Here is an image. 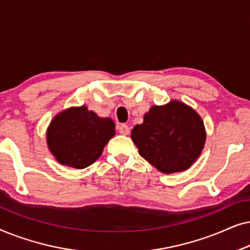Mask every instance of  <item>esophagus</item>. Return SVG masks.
Instances as JSON below:
<instances>
[{
  "label": "esophagus",
  "instance_id": "1",
  "mask_svg": "<svg viewBox=\"0 0 250 250\" xmlns=\"http://www.w3.org/2000/svg\"><path fill=\"white\" fill-rule=\"evenodd\" d=\"M118 132L123 135H128L129 134V127L126 124H121L118 126Z\"/></svg>",
  "mask_w": 250,
  "mask_h": 250
}]
</instances>
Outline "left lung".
<instances>
[{
	"instance_id": "obj_1",
	"label": "left lung",
	"mask_w": 250,
	"mask_h": 250,
	"mask_svg": "<svg viewBox=\"0 0 250 250\" xmlns=\"http://www.w3.org/2000/svg\"><path fill=\"white\" fill-rule=\"evenodd\" d=\"M139 153L164 174L189 169L201 155L206 129L199 114L182 101L152 105L132 129Z\"/></svg>"
}]
</instances>
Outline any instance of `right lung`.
<instances>
[{
	"label": "right lung",
	"instance_id": "right-lung-1",
	"mask_svg": "<svg viewBox=\"0 0 250 250\" xmlns=\"http://www.w3.org/2000/svg\"><path fill=\"white\" fill-rule=\"evenodd\" d=\"M115 134L111 118L99 117L86 105H81L54 116L46 129V143L58 163L83 169L97 162Z\"/></svg>",
	"mask_w": 250,
	"mask_h": 250
}]
</instances>
